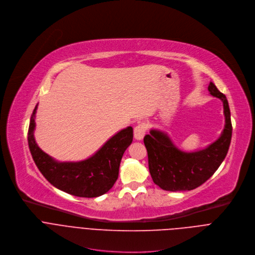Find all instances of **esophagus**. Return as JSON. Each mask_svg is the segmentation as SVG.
Returning <instances> with one entry per match:
<instances>
[{
    "label": "esophagus",
    "mask_w": 255,
    "mask_h": 255,
    "mask_svg": "<svg viewBox=\"0 0 255 255\" xmlns=\"http://www.w3.org/2000/svg\"><path fill=\"white\" fill-rule=\"evenodd\" d=\"M145 131H146V126L145 124H139L137 125L134 129H133V134H134V137L135 139L137 140H140L143 138L144 134H145Z\"/></svg>",
    "instance_id": "34e87169"
}]
</instances>
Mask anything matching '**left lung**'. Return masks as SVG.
Here are the masks:
<instances>
[{"instance_id":"1","label":"left lung","mask_w":255,"mask_h":255,"mask_svg":"<svg viewBox=\"0 0 255 255\" xmlns=\"http://www.w3.org/2000/svg\"><path fill=\"white\" fill-rule=\"evenodd\" d=\"M208 90L212 96L222 100L225 116L224 129L214 142L203 149L186 152L159 129H150L149 134L143 137L151 179L163 190L190 191L201 186L216 172L227 155L232 136L228 101L213 82H210Z\"/></svg>"}]
</instances>
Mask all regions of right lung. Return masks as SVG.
I'll use <instances>...</instances> for the list:
<instances>
[{
  "label": "right lung",
  "mask_w": 255,
  "mask_h": 255,
  "mask_svg": "<svg viewBox=\"0 0 255 255\" xmlns=\"http://www.w3.org/2000/svg\"><path fill=\"white\" fill-rule=\"evenodd\" d=\"M31 116L28 143L32 158L46 180L70 195L94 198L109 192L119 178L124 152L131 143L132 128L128 127L111 137L93 156L80 162H57L44 152L34 137L35 115Z\"/></svg>",
  "instance_id": "right-lung-1"
}]
</instances>
